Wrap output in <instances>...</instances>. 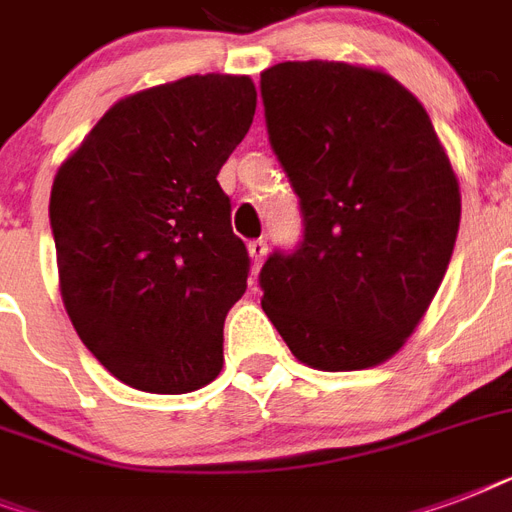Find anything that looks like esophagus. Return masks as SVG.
I'll list each match as a JSON object with an SVG mask.
<instances>
[{
	"label": "esophagus",
	"mask_w": 512,
	"mask_h": 512,
	"mask_svg": "<svg viewBox=\"0 0 512 512\" xmlns=\"http://www.w3.org/2000/svg\"><path fill=\"white\" fill-rule=\"evenodd\" d=\"M249 257H252V265H255V271L263 265L265 255H268V244H265L263 239H255V241H249Z\"/></svg>",
	"instance_id": "34e87169"
}]
</instances>
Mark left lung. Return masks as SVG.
Masks as SVG:
<instances>
[{"label":"left lung","instance_id":"1","mask_svg":"<svg viewBox=\"0 0 512 512\" xmlns=\"http://www.w3.org/2000/svg\"><path fill=\"white\" fill-rule=\"evenodd\" d=\"M271 146L305 236L260 271L263 311L297 361L356 372L404 348L460 231V180L428 111L380 68L287 60L260 74Z\"/></svg>","mask_w":512,"mask_h":512}]
</instances>
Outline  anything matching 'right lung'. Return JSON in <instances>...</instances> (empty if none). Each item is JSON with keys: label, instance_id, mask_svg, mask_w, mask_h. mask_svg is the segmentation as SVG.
<instances>
[{"label": "right lung", "instance_id": "add662e5", "mask_svg": "<svg viewBox=\"0 0 512 512\" xmlns=\"http://www.w3.org/2000/svg\"><path fill=\"white\" fill-rule=\"evenodd\" d=\"M249 76L204 74L108 108L58 167L50 225L76 335L130 388L191 393L223 369L249 255L217 172L247 135Z\"/></svg>", "mask_w": 512, "mask_h": 512}]
</instances>
